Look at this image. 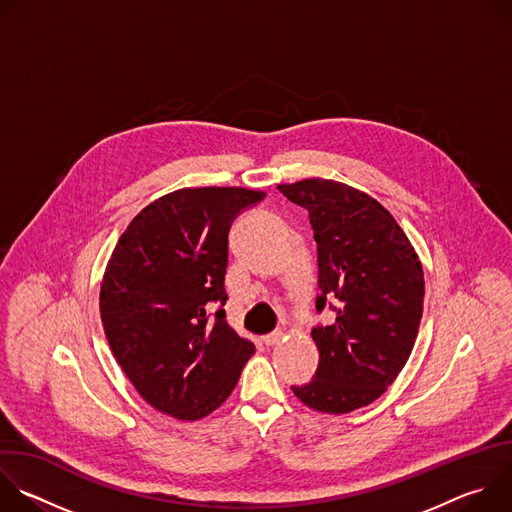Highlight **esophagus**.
Instances as JSON below:
<instances>
[{"instance_id": "34e87169", "label": "esophagus", "mask_w": 512, "mask_h": 512, "mask_svg": "<svg viewBox=\"0 0 512 512\" xmlns=\"http://www.w3.org/2000/svg\"><path fill=\"white\" fill-rule=\"evenodd\" d=\"M279 340H281V332H271V334L261 336V342H263L265 346H273V344H277Z\"/></svg>"}]
</instances>
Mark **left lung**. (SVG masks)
I'll return each instance as SVG.
<instances>
[{
	"label": "left lung",
	"mask_w": 512,
	"mask_h": 512,
	"mask_svg": "<svg viewBox=\"0 0 512 512\" xmlns=\"http://www.w3.org/2000/svg\"><path fill=\"white\" fill-rule=\"evenodd\" d=\"M310 214L318 243V285L336 302V320L316 326V377L291 387L314 411L340 415L367 407L397 379L413 350L425 281L421 261L393 214L367 192L308 178L277 186ZM332 308V306H330Z\"/></svg>",
	"instance_id": "1"
}]
</instances>
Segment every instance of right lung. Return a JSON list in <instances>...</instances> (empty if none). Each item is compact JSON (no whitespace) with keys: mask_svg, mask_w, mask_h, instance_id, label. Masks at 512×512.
<instances>
[{"mask_svg":"<svg viewBox=\"0 0 512 512\" xmlns=\"http://www.w3.org/2000/svg\"><path fill=\"white\" fill-rule=\"evenodd\" d=\"M263 196L174 190L145 206L111 253L99 296L105 336L135 391L166 415L196 421L221 407L255 352L221 306L231 225Z\"/></svg>","mask_w":512,"mask_h":512,"instance_id":"add662e5","label":"right lung"}]
</instances>
